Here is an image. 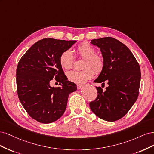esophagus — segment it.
Instances as JSON below:
<instances>
[{"label": "esophagus", "instance_id": "34e87169", "mask_svg": "<svg viewBox=\"0 0 154 154\" xmlns=\"http://www.w3.org/2000/svg\"><path fill=\"white\" fill-rule=\"evenodd\" d=\"M82 84H78H78L76 85V86H77V88H78V89H80V88H81V87H82Z\"/></svg>", "mask_w": 154, "mask_h": 154}]
</instances>
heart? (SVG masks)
<instances>
[{"instance_id":"b5f03b06","label":"heart","mask_w":154,"mask_h":154,"mask_svg":"<svg viewBox=\"0 0 154 154\" xmlns=\"http://www.w3.org/2000/svg\"><path fill=\"white\" fill-rule=\"evenodd\" d=\"M76 53L83 58L80 71H72L67 72V79L71 82L83 83L91 79L95 72L99 74L102 72L105 66L104 58L101 54L95 53L96 49L89 43L83 42L76 48ZM74 59L71 51L67 49L63 51L60 56L59 62L62 69L69 70L73 67Z\"/></svg>"}]
</instances>
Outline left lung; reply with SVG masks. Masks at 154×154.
<instances>
[{"instance_id": "1", "label": "left lung", "mask_w": 154, "mask_h": 154, "mask_svg": "<svg viewBox=\"0 0 154 154\" xmlns=\"http://www.w3.org/2000/svg\"><path fill=\"white\" fill-rule=\"evenodd\" d=\"M91 44L100 48L105 66L96 83L107 82L103 91L96 87L97 96L89 103L97 117L115 122L127 114L136 101L141 81L140 67L130 49L120 41L112 37L94 39Z\"/></svg>"}]
</instances>
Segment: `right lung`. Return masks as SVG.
<instances>
[{
	"label": "right lung",
	"instance_id": "right-lung-1",
	"mask_svg": "<svg viewBox=\"0 0 154 154\" xmlns=\"http://www.w3.org/2000/svg\"><path fill=\"white\" fill-rule=\"evenodd\" d=\"M76 42L42 39L18 62L16 72L18 98L27 114L37 122L50 123L58 119L66 109L69 94L77 89L75 83L67 80L59 62L60 54ZM53 79L61 87H51Z\"/></svg>",
	"mask_w": 154,
	"mask_h": 154
}]
</instances>
